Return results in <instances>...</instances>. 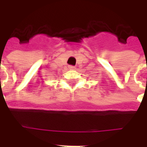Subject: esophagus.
<instances>
[{
    "instance_id": "1",
    "label": "esophagus",
    "mask_w": 147,
    "mask_h": 147,
    "mask_svg": "<svg viewBox=\"0 0 147 147\" xmlns=\"http://www.w3.org/2000/svg\"><path fill=\"white\" fill-rule=\"evenodd\" d=\"M69 69L70 70H74V69H75V67L73 66V65H69Z\"/></svg>"
}]
</instances>
